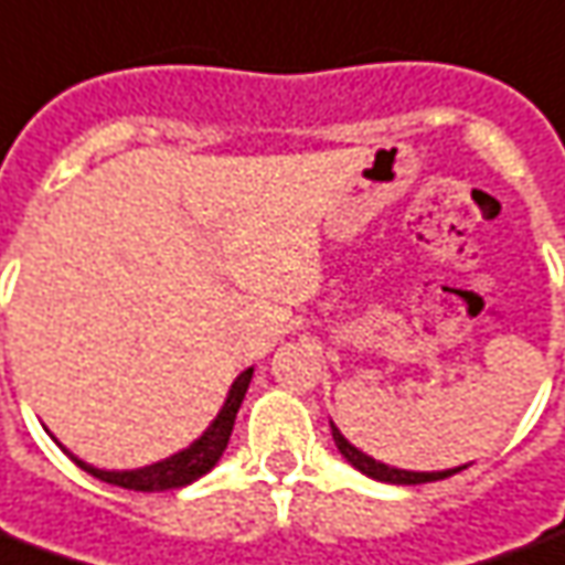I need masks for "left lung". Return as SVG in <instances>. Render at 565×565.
Listing matches in <instances>:
<instances>
[{
  "mask_svg": "<svg viewBox=\"0 0 565 565\" xmlns=\"http://www.w3.org/2000/svg\"><path fill=\"white\" fill-rule=\"evenodd\" d=\"M332 427V439L334 446H338V452L344 455V461H348L350 468H356L360 473H365L369 480H379V483H391V486H418V483H437V480H446V477H452L458 470H465L468 465H461V468H449V470H403V468H391V465H384L379 458H372V455H365L363 449H356L353 443H350L334 422H329Z\"/></svg>",
  "mask_w": 565,
  "mask_h": 565,
  "instance_id": "left-lung-1",
  "label": "left lung"
}]
</instances>
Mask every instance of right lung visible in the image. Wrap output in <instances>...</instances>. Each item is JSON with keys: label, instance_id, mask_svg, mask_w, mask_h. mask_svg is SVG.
Here are the masks:
<instances>
[{"label": "right lung", "instance_id": "right-lung-1", "mask_svg": "<svg viewBox=\"0 0 565 565\" xmlns=\"http://www.w3.org/2000/svg\"><path fill=\"white\" fill-rule=\"evenodd\" d=\"M252 372H255V365L236 375V381L231 384V391H227L224 406L217 408L215 422L209 424V427H205L200 437L193 439L186 449L169 455V458H162V461H153V465H147V468H135V470L95 468V465H88V461L76 458V455L70 452L67 446H61L54 437L52 439L70 455V458H73V461H76V465H79L82 470H85V473H92V477L104 480V483L122 486V489H135V492H166V489H181V486L196 483L200 477H205V473L221 461V455H224L227 443H231L233 422H236V412H239V406H243V396L245 391H248Z\"/></svg>", "mask_w": 565, "mask_h": 565}]
</instances>
